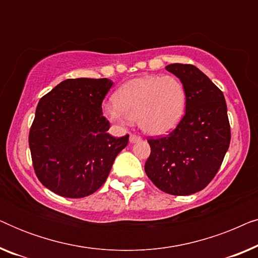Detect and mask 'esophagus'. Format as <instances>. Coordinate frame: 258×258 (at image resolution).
I'll return each mask as SVG.
<instances>
[{
    "label": "esophagus",
    "mask_w": 258,
    "mask_h": 258,
    "mask_svg": "<svg viewBox=\"0 0 258 258\" xmlns=\"http://www.w3.org/2000/svg\"><path fill=\"white\" fill-rule=\"evenodd\" d=\"M142 140V137H141L140 135H136V134H132L129 137V141L130 143H135V142H139V141Z\"/></svg>",
    "instance_id": "34e87169"
}]
</instances>
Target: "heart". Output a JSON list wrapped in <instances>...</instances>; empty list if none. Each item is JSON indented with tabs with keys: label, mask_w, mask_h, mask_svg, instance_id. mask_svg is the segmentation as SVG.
Instances as JSON below:
<instances>
[{
	"label": "heart",
	"mask_w": 258,
	"mask_h": 258,
	"mask_svg": "<svg viewBox=\"0 0 258 258\" xmlns=\"http://www.w3.org/2000/svg\"><path fill=\"white\" fill-rule=\"evenodd\" d=\"M115 103L104 105V115L118 125L130 119L150 135H163L175 128L185 110L186 93L174 76L150 75L130 80L116 91Z\"/></svg>",
	"instance_id": "obj_1"
}]
</instances>
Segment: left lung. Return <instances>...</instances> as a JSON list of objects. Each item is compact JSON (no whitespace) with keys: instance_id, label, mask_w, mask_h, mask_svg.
<instances>
[{"instance_id":"obj_1","label":"left lung","mask_w":258,"mask_h":258,"mask_svg":"<svg viewBox=\"0 0 258 258\" xmlns=\"http://www.w3.org/2000/svg\"><path fill=\"white\" fill-rule=\"evenodd\" d=\"M181 80L186 93L185 114L163 137H150L144 170L162 191L191 195L206 188L217 174L230 144L224 95L192 64L165 67Z\"/></svg>"}]
</instances>
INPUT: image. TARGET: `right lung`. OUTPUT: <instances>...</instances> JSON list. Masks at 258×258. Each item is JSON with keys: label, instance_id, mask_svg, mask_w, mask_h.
Listing matches in <instances>:
<instances>
[{"label": "right lung", "instance_id": "1", "mask_svg": "<svg viewBox=\"0 0 258 258\" xmlns=\"http://www.w3.org/2000/svg\"><path fill=\"white\" fill-rule=\"evenodd\" d=\"M112 86L108 79H69L38 102L29 132L37 178L68 199L89 196L102 186L116 156L129 142L109 135L102 102Z\"/></svg>", "mask_w": 258, "mask_h": 258}]
</instances>
